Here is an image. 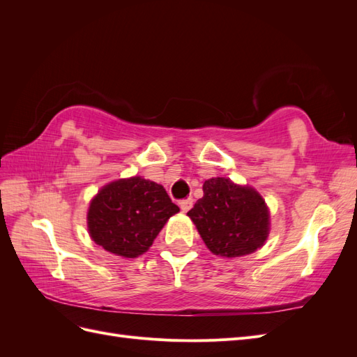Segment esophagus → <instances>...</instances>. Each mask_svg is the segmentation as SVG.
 I'll use <instances>...</instances> for the list:
<instances>
[{"label": "esophagus", "instance_id": "esophagus-1", "mask_svg": "<svg viewBox=\"0 0 357 357\" xmlns=\"http://www.w3.org/2000/svg\"><path fill=\"white\" fill-rule=\"evenodd\" d=\"M192 207H193V199H192V198L180 201V208H181L183 213H188Z\"/></svg>", "mask_w": 357, "mask_h": 357}]
</instances>
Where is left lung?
Listing matches in <instances>:
<instances>
[{
    "mask_svg": "<svg viewBox=\"0 0 357 357\" xmlns=\"http://www.w3.org/2000/svg\"><path fill=\"white\" fill-rule=\"evenodd\" d=\"M204 197L188 213L210 252L238 257L256 252L269 234V211L250 186L225 177L205 180Z\"/></svg>",
    "mask_w": 357,
    "mask_h": 357,
    "instance_id": "1",
    "label": "left lung"
}]
</instances>
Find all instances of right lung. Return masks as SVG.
Returning a JSON list of instances; mask_svg holds the SVG:
<instances>
[{"mask_svg":"<svg viewBox=\"0 0 357 357\" xmlns=\"http://www.w3.org/2000/svg\"><path fill=\"white\" fill-rule=\"evenodd\" d=\"M178 211L164 186L142 177L121 178L104 186L91 201L88 229L107 252L138 257Z\"/></svg>","mask_w":357,"mask_h":357,"instance_id":"right-lung-1","label":"right lung"}]
</instances>
